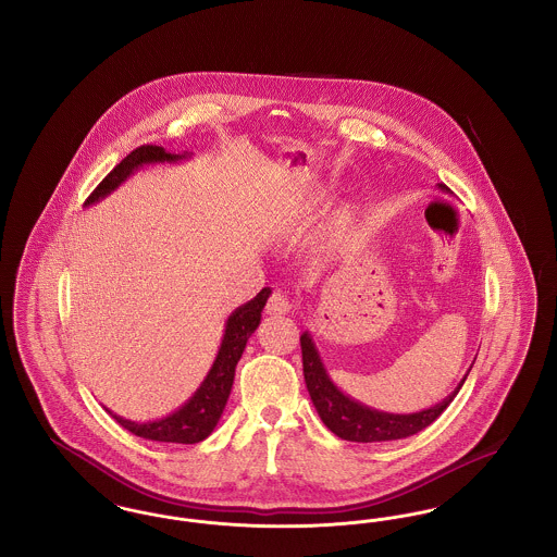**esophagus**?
<instances>
[{
	"mask_svg": "<svg viewBox=\"0 0 557 557\" xmlns=\"http://www.w3.org/2000/svg\"><path fill=\"white\" fill-rule=\"evenodd\" d=\"M292 311L290 296L286 292H273L267 300V313L269 315H286Z\"/></svg>",
	"mask_w": 557,
	"mask_h": 557,
	"instance_id": "obj_1",
	"label": "esophagus"
}]
</instances>
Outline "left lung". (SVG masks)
I'll list each match as a JSON object with an SVG mask.
<instances>
[{"label": "left lung", "instance_id": "left-lung-1", "mask_svg": "<svg viewBox=\"0 0 557 557\" xmlns=\"http://www.w3.org/2000/svg\"><path fill=\"white\" fill-rule=\"evenodd\" d=\"M438 189L445 194L449 191V187L443 184H438ZM300 348H302V371H305L307 391L318 409L321 422L343 441H352V443H386V441H398V438H407L422 432L434 420H438V416L449 407L450 400L457 397L459 388L463 386L468 373L472 370L470 368L466 371V375L455 386V391L441 403L416 413H388V411L373 409L370 405H363L357 398L348 397L334 384L309 330L302 332L300 336Z\"/></svg>", "mask_w": 557, "mask_h": 557}]
</instances>
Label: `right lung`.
<instances>
[{
  "mask_svg": "<svg viewBox=\"0 0 557 557\" xmlns=\"http://www.w3.org/2000/svg\"><path fill=\"white\" fill-rule=\"evenodd\" d=\"M189 157L191 154H187V152H182V154L166 152L160 146H141V148L133 150L129 157H125L108 173L107 177L102 180V184L96 187L94 194L87 198L85 207L98 205L100 200L108 198L114 189L123 186L133 173H137L144 166L164 164V162L177 164ZM269 296H271V288H263L252 300L244 302L242 307L232 311V315L225 321L223 338H221V345L216 350V357L212 361L211 370L205 375V380L200 382L196 393L187 398L182 407H177L173 413L159 418V420H150V422H133V420H125V418L116 416L108 407L104 409L125 430H129L132 434L139 438H146V441L177 443V445H194V443L205 441L223 416V409L227 405V398H230L232 386H234V375H236L239 357L246 348L248 338L255 334V330L261 323V313L265 309Z\"/></svg>",
  "mask_w": 557,
  "mask_h": 557,
  "instance_id": "obj_1",
  "label": "right lung"
}]
</instances>
